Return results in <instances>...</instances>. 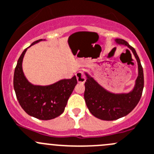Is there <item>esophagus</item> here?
Here are the masks:
<instances>
[{"instance_id": "esophagus-1", "label": "esophagus", "mask_w": 154, "mask_h": 154, "mask_svg": "<svg viewBox=\"0 0 154 154\" xmlns=\"http://www.w3.org/2000/svg\"><path fill=\"white\" fill-rule=\"evenodd\" d=\"M76 77H77V80L78 83H83L86 81V76H85L84 73L82 72V71H78L76 74Z\"/></svg>"}]
</instances>
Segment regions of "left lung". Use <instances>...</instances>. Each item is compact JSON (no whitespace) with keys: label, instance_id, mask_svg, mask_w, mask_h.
I'll use <instances>...</instances> for the list:
<instances>
[{"label":"left lung","instance_id":"obj_1","mask_svg":"<svg viewBox=\"0 0 154 154\" xmlns=\"http://www.w3.org/2000/svg\"><path fill=\"white\" fill-rule=\"evenodd\" d=\"M116 43L127 46L132 51L138 65V76L133 90L127 94H114L101 87L92 77L86 74L84 99L93 116L102 120H115L129 114L138 104L144 88L143 68L136 51L126 41L116 39Z\"/></svg>","mask_w":154,"mask_h":154}]
</instances>
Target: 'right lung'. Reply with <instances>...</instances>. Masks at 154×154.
<instances>
[{
	"mask_svg": "<svg viewBox=\"0 0 154 154\" xmlns=\"http://www.w3.org/2000/svg\"><path fill=\"white\" fill-rule=\"evenodd\" d=\"M41 41L42 39L34 41L31 46ZM28 48L22 52L15 68L13 87L16 98L28 115L39 120H52L64 112L68 98L77 83V78L74 76L71 79L61 80L50 86L32 85L25 78L22 67Z\"/></svg>",
	"mask_w": 154,
	"mask_h": 154,
	"instance_id": "obj_1",
	"label": "right lung"
}]
</instances>
